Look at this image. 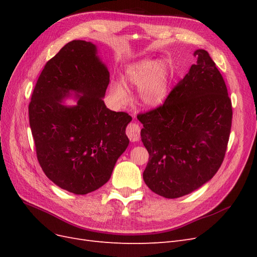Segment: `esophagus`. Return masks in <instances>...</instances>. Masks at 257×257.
Instances as JSON below:
<instances>
[{
    "instance_id": "obj_1",
    "label": "esophagus",
    "mask_w": 257,
    "mask_h": 257,
    "mask_svg": "<svg viewBox=\"0 0 257 257\" xmlns=\"http://www.w3.org/2000/svg\"><path fill=\"white\" fill-rule=\"evenodd\" d=\"M126 135L131 142H138L141 138V127L136 123H130L126 127Z\"/></svg>"
}]
</instances>
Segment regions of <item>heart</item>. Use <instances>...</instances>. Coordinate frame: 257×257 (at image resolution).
<instances>
[{
  "instance_id": "b5f03b06",
  "label": "heart",
  "mask_w": 257,
  "mask_h": 257,
  "mask_svg": "<svg viewBox=\"0 0 257 257\" xmlns=\"http://www.w3.org/2000/svg\"><path fill=\"white\" fill-rule=\"evenodd\" d=\"M125 80L139 89V98L144 105L157 107L164 102L168 88V71L162 62L142 61L131 65L125 73ZM111 93L121 103L128 98L127 90L121 82L111 85Z\"/></svg>"
}]
</instances>
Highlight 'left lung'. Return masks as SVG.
I'll list each match as a JSON object with an SVG mask.
<instances>
[{"mask_svg":"<svg viewBox=\"0 0 257 257\" xmlns=\"http://www.w3.org/2000/svg\"><path fill=\"white\" fill-rule=\"evenodd\" d=\"M197 58L163 105L137 115L149 152L144 180L152 192L178 198L208 182L221 167L232 108L226 84L209 53Z\"/></svg>","mask_w":257,"mask_h":257,"instance_id":"1","label":"left lung"}]
</instances>
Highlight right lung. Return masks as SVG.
Wrapping results in <instances>:
<instances>
[{"label": "right lung", "instance_id": "obj_1", "mask_svg": "<svg viewBox=\"0 0 257 257\" xmlns=\"http://www.w3.org/2000/svg\"><path fill=\"white\" fill-rule=\"evenodd\" d=\"M85 41L67 43L46 63L29 105L30 126L38 163L50 180L84 195L109 180L125 151L132 116L106 107L109 72ZM74 92L75 106L63 99Z\"/></svg>", "mask_w": 257, "mask_h": 257}]
</instances>
